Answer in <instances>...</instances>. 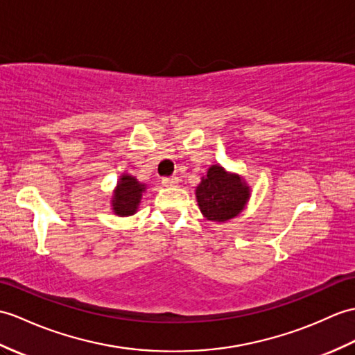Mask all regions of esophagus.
<instances>
[{"label":"esophagus","instance_id":"obj_1","mask_svg":"<svg viewBox=\"0 0 355 355\" xmlns=\"http://www.w3.org/2000/svg\"><path fill=\"white\" fill-rule=\"evenodd\" d=\"M162 184L164 187H174L178 184V177L177 175H172V177H164L162 178Z\"/></svg>","mask_w":355,"mask_h":355}]
</instances>
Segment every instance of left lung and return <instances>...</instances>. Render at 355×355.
Masks as SVG:
<instances>
[{"label":"left lung","mask_w":355,"mask_h":355,"mask_svg":"<svg viewBox=\"0 0 355 355\" xmlns=\"http://www.w3.org/2000/svg\"><path fill=\"white\" fill-rule=\"evenodd\" d=\"M198 207L202 216L213 222L234 219L250 201L251 187L242 175L228 172L220 164H211L195 189Z\"/></svg>","instance_id":"1"}]
</instances>
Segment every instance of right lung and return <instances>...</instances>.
<instances>
[{"mask_svg": "<svg viewBox=\"0 0 355 355\" xmlns=\"http://www.w3.org/2000/svg\"><path fill=\"white\" fill-rule=\"evenodd\" d=\"M145 191H146L145 183H140L136 177L123 172V174L119 177L118 184L114 187L113 195H112V200H110L112 211L121 218L133 216L139 210V205H140V201H142Z\"/></svg>", "mask_w": 355, "mask_h": 355, "instance_id": "1", "label": "right lung"}]
</instances>
